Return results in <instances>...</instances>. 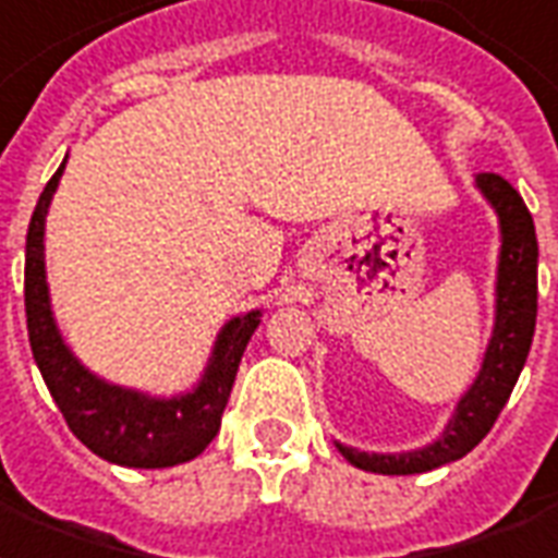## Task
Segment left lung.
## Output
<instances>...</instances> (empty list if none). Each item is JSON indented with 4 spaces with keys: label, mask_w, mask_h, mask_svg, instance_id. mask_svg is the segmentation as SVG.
<instances>
[{
    "label": "left lung",
    "mask_w": 558,
    "mask_h": 558,
    "mask_svg": "<svg viewBox=\"0 0 558 558\" xmlns=\"http://www.w3.org/2000/svg\"><path fill=\"white\" fill-rule=\"evenodd\" d=\"M476 189L485 195L499 218V259H497V311L494 331L482 357L476 381L461 396L456 414L435 444L414 452H361V449L337 444L342 458L366 473L384 476H411L426 470L444 468L449 461L464 458L488 435L497 423L499 411L509 402L518 384L538 313V239L535 225L523 197L509 180L499 174H478Z\"/></svg>",
    "instance_id": "obj_1"
}]
</instances>
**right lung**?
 I'll list each match as a JSON object with an SVG mask.
<instances>
[{
    "label": "right lung",
    "mask_w": 558,
    "mask_h": 558,
    "mask_svg": "<svg viewBox=\"0 0 558 558\" xmlns=\"http://www.w3.org/2000/svg\"><path fill=\"white\" fill-rule=\"evenodd\" d=\"M64 165L40 192L26 236V322L32 354L56 405L73 435L94 452L121 468L159 470L192 461L204 452L221 428L227 399L251 333L257 331L259 311L230 319L218 333L213 357L201 381L189 393L156 399L121 384H109L85 369L61 337L49 304L44 227L49 201L59 189Z\"/></svg>",
    "instance_id": "obj_1"
}]
</instances>
